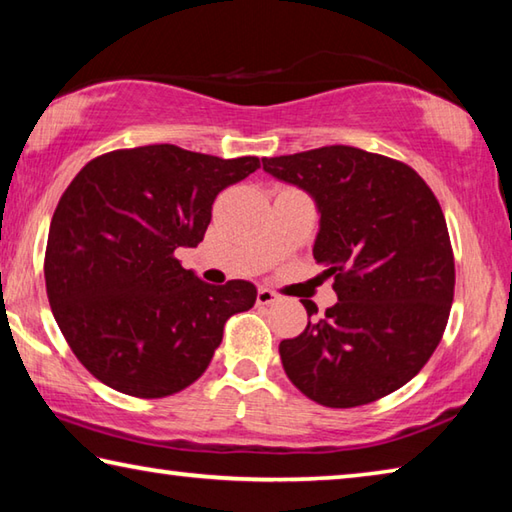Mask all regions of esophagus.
<instances>
[{
    "mask_svg": "<svg viewBox=\"0 0 512 512\" xmlns=\"http://www.w3.org/2000/svg\"><path fill=\"white\" fill-rule=\"evenodd\" d=\"M275 300H277V293L275 291L266 289V287H262V289L257 291V305H273Z\"/></svg>",
    "mask_w": 512,
    "mask_h": 512,
    "instance_id": "34e87169",
    "label": "esophagus"
}]
</instances>
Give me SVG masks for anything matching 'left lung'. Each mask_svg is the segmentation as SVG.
Returning a JSON list of instances; mask_svg holds the SVG:
<instances>
[{"label":"left lung","instance_id":"8db88e82","mask_svg":"<svg viewBox=\"0 0 512 512\" xmlns=\"http://www.w3.org/2000/svg\"><path fill=\"white\" fill-rule=\"evenodd\" d=\"M314 198V259L339 302L280 343L287 377L329 409L370 404L411 381L443 339L454 253L443 210L409 164L354 146L264 158ZM307 314H318L302 300Z\"/></svg>","mask_w":512,"mask_h":512}]
</instances>
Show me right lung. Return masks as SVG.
Here are the masks:
<instances>
[{"mask_svg":"<svg viewBox=\"0 0 512 512\" xmlns=\"http://www.w3.org/2000/svg\"><path fill=\"white\" fill-rule=\"evenodd\" d=\"M259 169L151 144L90 160L60 196L45 253L47 298L69 348L119 393L155 400L210 366L232 314L255 305L246 280L223 287L180 266L196 248L214 198Z\"/></svg>","mask_w":512,"mask_h":512,"instance_id":"right-lung-1","label":"right lung"}]
</instances>
